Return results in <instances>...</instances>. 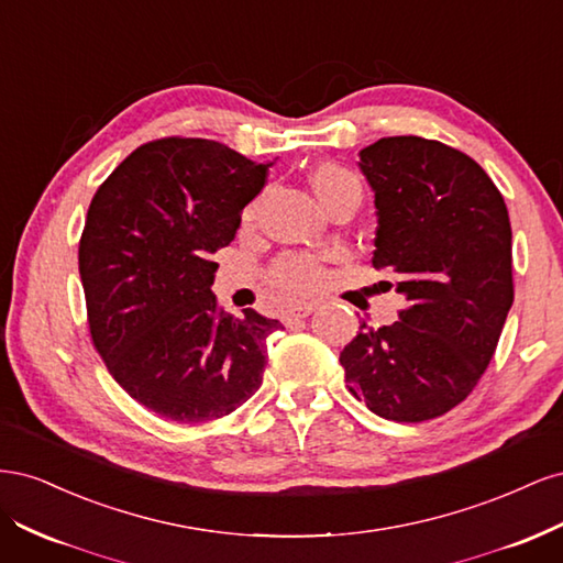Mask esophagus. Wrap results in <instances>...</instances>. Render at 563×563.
Wrapping results in <instances>:
<instances>
[{
	"instance_id": "esophagus-1",
	"label": "esophagus",
	"mask_w": 563,
	"mask_h": 563,
	"mask_svg": "<svg viewBox=\"0 0 563 563\" xmlns=\"http://www.w3.org/2000/svg\"><path fill=\"white\" fill-rule=\"evenodd\" d=\"M317 310V302H298V305H291V308L286 310L284 319L286 321H294V319H305L308 314H312Z\"/></svg>"
}]
</instances>
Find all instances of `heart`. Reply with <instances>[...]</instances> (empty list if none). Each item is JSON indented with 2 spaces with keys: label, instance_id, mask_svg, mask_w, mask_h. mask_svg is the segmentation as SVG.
Returning a JSON list of instances; mask_svg holds the SVG:
<instances>
[{
  "label": "heart",
  "instance_id": "1",
  "mask_svg": "<svg viewBox=\"0 0 563 563\" xmlns=\"http://www.w3.org/2000/svg\"><path fill=\"white\" fill-rule=\"evenodd\" d=\"M312 185L319 199L323 201V207H329V203H333L335 199L345 195L362 197L360 178H356V174L350 172L347 166L335 164V162L319 164L312 174ZM255 213H258V201L249 203L244 211V220H253ZM321 279H323L321 261L308 253H286L269 267V284L288 296L312 294L321 284Z\"/></svg>",
  "mask_w": 563,
  "mask_h": 563
}]
</instances>
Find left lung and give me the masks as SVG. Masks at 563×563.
<instances>
[{"instance_id": "1", "label": "left lung", "mask_w": 563, "mask_h": 563, "mask_svg": "<svg viewBox=\"0 0 563 563\" xmlns=\"http://www.w3.org/2000/svg\"><path fill=\"white\" fill-rule=\"evenodd\" d=\"M360 157L378 209L373 267L406 305L391 327L362 321L340 364L368 411L432 420L470 397L512 308L507 207L479 164L439 141L391 135Z\"/></svg>"}]
</instances>
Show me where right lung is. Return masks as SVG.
Returning <instances> with one entry per match:
<instances>
[{"mask_svg": "<svg viewBox=\"0 0 563 563\" xmlns=\"http://www.w3.org/2000/svg\"><path fill=\"white\" fill-rule=\"evenodd\" d=\"M269 164L223 143L135 147L98 187L79 240L93 347L131 399L183 424L223 418L255 395L265 340L284 329L220 308L211 255L234 240Z\"/></svg>", "mask_w": 563, "mask_h": 563, "instance_id": "add662e5", "label": "right lung"}]
</instances>
